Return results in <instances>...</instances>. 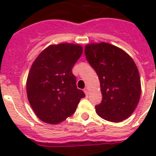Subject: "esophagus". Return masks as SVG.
<instances>
[{
	"instance_id": "1",
	"label": "esophagus",
	"mask_w": 156,
	"mask_h": 156,
	"mask_svg": "<svg viewBox=\"0 0 156 156\" xmlns=\"http://www.w3.org/2000/svg\"><path fill=\"white\" fill-rule=\"evenodd\" d=\"M84 92H85L86 95H87V96H88V95H89V91H88V90L87 89V88H86V89H84Z\"/></svg>"
}]
</instances>
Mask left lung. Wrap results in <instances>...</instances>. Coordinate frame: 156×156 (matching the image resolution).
Here are the masks:
<instances>
[{"instance_id": "1", "label": "left lung", "mask_w": 156, "mask_h": 156, "mask_svg": "<svg viewBox=\"0 0 156 156\" xmlns=\"http://www.w3.org/2000/svg\"><path fill=\"white\" fill-rule=\"evenodd\" d=\"M86 58L99 76L102 101L95 106L101 118L121 122L133 113L141 95V81L134 61L121 48L107 43L85 47Z\"/></svg>"}]
</instances>
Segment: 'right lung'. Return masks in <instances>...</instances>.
I'll return each instance as SVG.
<instances>
[{
	"label": "right lung",
	"instance_id": "add662e5",
	"mask_svg": "<svg viewBox=\"0 0 156 156\" xmlns=\"http://www.w3.org/2000/svg\"><path fill=\"white\" fill-rule=\"evenodd\" d=\"M83 53L78 44L50 45L35 59L27 82L29 103L44 122L57 124L72 116L85 94L77 88L72 68Z\"/></svg>",
	"mask_w": 156,
	"mask_h": 156
}]
</instances>
